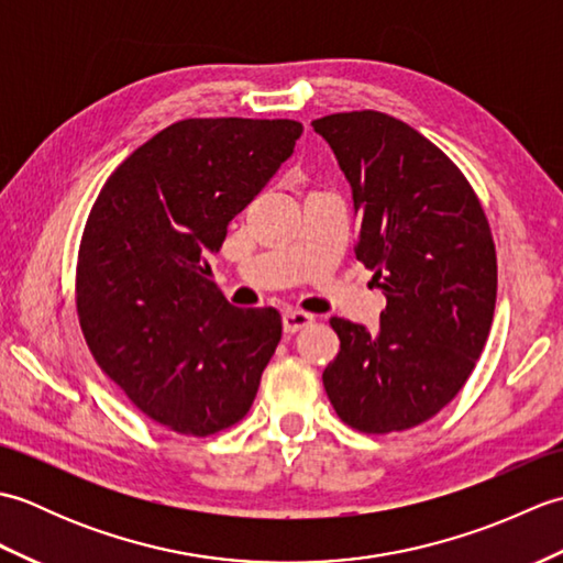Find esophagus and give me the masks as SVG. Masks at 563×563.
Returning a JSON list of instances; mask_svg holds the SVG:
<instances>
[{
  "instance_id": "obj_1",
  "label": "esophagus",
  "mask_w": 563,
  "mask_h": 563,
  "mask_svg": "<svg viewBox=\"0 0 563 563\" xmlns=\"http://www.w3.org/2000/svg\"><path fill=\"white\" fill-rule=\"evenodd\" d=\"M314 317L307 314V312H300V309H285L283 312V329L285 333H297L307 329L309 324H312Z\"/></svg>"
}]
</instances>
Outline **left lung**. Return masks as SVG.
Masks as SVG:
<instances>
[{
	"label": "left lung",
	"instance_id": "left-lung-1",
	"mask_svg": "<svg viewBox=\"0 0 563 563\" xmlns=\"http://www.w3.org/2000/svg\"><path fill=\"white\" fill-rule=\"evenodd\" d=\"M361 218L355 256L387 297L379 329L331 319L341 339L324 389L341 421L391 433L433 418L479 361L496 307V249L462 172L433 142L377 111L312 121Z\"/></svg>",
	"mask_w": 563,
	"mask_h": 563
}]
</instances>
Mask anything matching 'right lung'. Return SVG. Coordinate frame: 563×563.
<instances>
[{
    "mask_svg": "<svg viewBox=\"0 0 563 563\" xmlns=\"http://www.w3.org/2000/svg\"><path fill=\"white\" fill-rule=\"evenodd\" d=\"M300 135L285 118L178 121L118 166L89 212L77 263L84 339L128 399L176 433H218L256 399L280 314L232 307L206 258Z\"/></svg>",
    "mask_w": 563,
    "mask_h": 563,
    "instance_id": "right-lung-1",
    "label": "right lung"
}]
</instances>
